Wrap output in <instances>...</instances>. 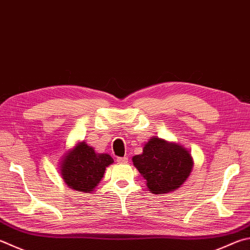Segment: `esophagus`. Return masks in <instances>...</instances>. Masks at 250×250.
I'll list each match as a JSON object with an SVG mask.
<instances>
[{
    "mask_svg": "<svg viewBox=\"0 0 250 250\" xmlns=\"http://www.w3.org/2000/svg\"><path fill=\"white\" fill-rule=\"evenodd\" d=\"M117 162L119 163V164H126L128 163V157L125 156V157H118L117 158Z\"/></svg>",
    "mask_w": 250,
    "mask_h": 250,
    "instance_id": "34e87169",
    "label": "esophagus"
}]
</instances>
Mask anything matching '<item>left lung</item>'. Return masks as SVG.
<instances>
[{
    "instance_id": "8db88e82",
    "label": "left lung",
    "mask_w": 250,
    "mask_h": 250,
    "mask_svg": "<svg viewBox=\"0 0 250 250\" xmlns=\"http://www.w3.org/2000/svg\"><path fill=\"white\" fill-rule=\"evenodd\" d=\"M132 162L154 194L169 193L180 188L193 168L189 149L158 137L149 139L142 154L133 156Z\"/></svg>"
}]
</instances>
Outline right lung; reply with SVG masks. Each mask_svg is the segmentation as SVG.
<instances>
[{
	"mask_svg": "<svg viewBox=\"0 0 250 250\" xmlns=\"http://www.w3.org/2000/svg\"><path fill=\"white\" fill-rule=\"evenodd\" d=\"M112 163L109 154L96 153L85 141H81L63 154L59 165L61 177L67 187L90 193L101 184L106 168Z\"/></svg>",
	"mask_w": 250,
	"mask_h": 250,
	"instance_id": "right-lung-1",
	"label": "right lung"
}]
</instances>
